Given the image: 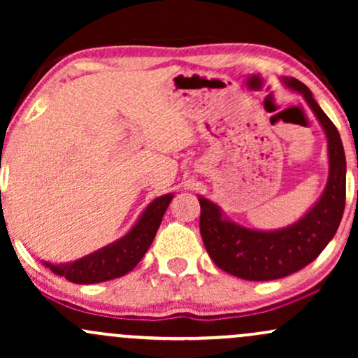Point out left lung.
Wrapping results in <instances>:
<instances>
[{
    "label": "left lung",
    "mask_w": 358,
    "mask_h": 358,
    "mask_svg": "<svg viewBox=\"0 0 358 358\" xmlns=\"http://www.w3.org/2000/svg\"><path fill=\"white\" fill-rule=\"evenodd\" d=\"M286 84L303 94L327 133L330 176L318 203L296 224L282 231L261 232L224 220L215 203L199 199L200 234L208 256L222 271L248 281H273L313 262L334 239L345 210L347 163L338 129L303 82L291 77Z\"/></svg>",
    "instance_id": "left-lung-1"
}]
</instances>
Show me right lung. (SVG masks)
<instances>
[{
	"label": "right lung",
	"instance_id": "obj_1",
	"mask_svg": "<svg viewBox=\"0 0 358 358\" xmlns=\"http://www.w3.org/2000/svg\"><path fill=\"white\" fill-rule=\"evenodd\" d=\"M173 195H163L148 205L141 219L131 229L127 236L119 239L108 248L97 250L72 262V264H47L53 273L65 276L71 282L77 285H92V282L109 281L124 276L141 261L146 250L150 249L163 215Z\"/></svg>",
	"mask_w": 358,
	"mask_h": 358
}]
</instances>
